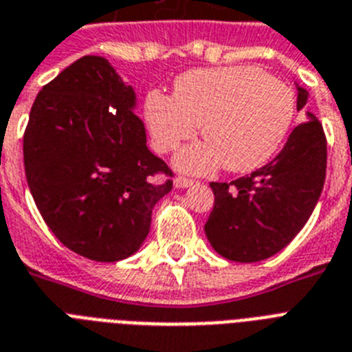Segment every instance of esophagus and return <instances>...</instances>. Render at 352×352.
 Wrapping results in <instances>:
<instances>
[{
	"mask_svg": "<svg viewBox=\"0 0 352 352\" xmlns=\"http://www.w3.org/2000/svg\"><path fill=\"white\" fill-rule=\"evenodd\" d=\"M173 182H175L177 188H188V186L193 184V179H190V177H184V175H179Z\"/></svg>",
	"mask_w": 352,
	"mask_h": 352,
	"instance_id": "obj_1",
	"label": "esophagus"
}]
</instances>
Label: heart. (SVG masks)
<instances>
[{
	"label": "heart",
	"mask_w": 352,
	"mask_h": 352,
	"mask_svg": "<svg viewBox=\"0 0 352 352\" xmlns=\"http://www.w3.org/2000/svg\"><path fill=\"white\" fill-rule=\"evenodd\" d=\"M144 116L161 153L195 135L206 139L186 148L177 166L204 173L219 164L228 171L256 170L275 155L295 117V96L276 77L256 67L199 68L173 82V96L151 90Z\"/></svg>",
	"instance_id": "b5f03b06"
}]
</instances>
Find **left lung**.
<instances>
[{"label":"left lung","instance_id":"left-lung-1","mask_svg":"<svg viewBox=\"0 0 352 352\" xmlns=\"http://www.w3.org/2000/svg\"><path fill=\"white\" fill-rule=\"evenodd\" d=\"M305 101L307 92L298 88L296 108ZM325 168L324 126L309 113L265 166L231 182H211L215 202L204 231L213 250L233 262H258L278 253L315 210Z\"/></svg>","mask_w":352,"mask_h":352}]
</instances>
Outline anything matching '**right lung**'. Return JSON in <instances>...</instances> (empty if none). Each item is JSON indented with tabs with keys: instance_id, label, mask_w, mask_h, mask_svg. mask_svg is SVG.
I'll use <instances>...</instances> for the list:
<instances>
[{
	"instance_id": "obj_1",
	"label": "right lung",
	"mask_w": 352,
	"mask_h": 352,
	"mask_svg": "<svg viewBox=\"0 0 352 352\" xmlns=\"http://www.w3.org/2000/svg\"><path fill=\"white\" fill-rule=\"evenodd\" d=\"M135 94L85 56L39 90L23 135L28 188L57 241L85 258L133 255L173 171L146 148Z\"/></svg>"
}]
</instances>
